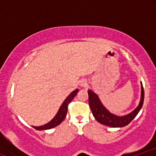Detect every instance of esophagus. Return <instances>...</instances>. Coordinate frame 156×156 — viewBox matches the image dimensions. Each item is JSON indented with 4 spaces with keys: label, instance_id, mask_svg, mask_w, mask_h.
<instances>
[{
    "label": "esophagus",
    "instance_id": "esophagus-1",
    "mask_svg": "<svg viewBox=\"0 0 156 156\" xmlns=\"http://www.w3.org/2000/svg\"><path fill=\"white\" fill-rule=\"evenodd\" d=\"M79 86L80 87H86L87 86V82L85 80H80L79 81Z\"/></svg>",
    "mask_w": 156,
    "mask_h": 156
}]
</instances>
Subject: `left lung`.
I'll use <instances>...</instances> for the list:
<instances>
[{
    "label": "left lung",
    "mask_w": 156,
    "mask_h": 156,
    "mask_svg": "<svg viewBox=\"0 0 156 156\" xmlns=\"http://www.w3.org/2000/svg\"><path fill=\"white\" fill-rule=\"evenodd\" d=\"M89 104L94 117L98 122L112 128H122L126 126L131 122L141 110L144 103V92L142 83L141 82V98L138 106L129 114L118 116L112 114L103 105L99 97L92 89L88 90Z\"/></svg>",
    "instance_id": "1"
}]
</instances>
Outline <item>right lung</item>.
I'll use <instances>...</instances> for the list:
<instances>
[{
  "label": "right lung",
  "mask_w": 156,
  "mask_h": 156,
  "mask_svg": "<svg viewBox=\"0 0 156 156\" xmlns=\"http://www.w3.org/2000/svg\"><path fill=\"white\" fill-rule=\"evenodd\" d=\"M78 89H76V90H74L73 92H72L70 94H69L67 97L64 101L62 103V105L60 106L59 109H58V112L56 113L55 116L53 119H51L49 122L46 123L43 125H41V126H32L34 128H35L36 130H48V129H51V128H55V126L58 125L61 123L62 122V121L64 120V118L66 117V115H67V108H68V105L69 103H70L71 101H73V98L76 97L77 94V93L78 92Z\"/></svg>",
  "instance_id": "add662e5"
}]
</instances>
